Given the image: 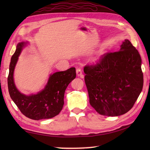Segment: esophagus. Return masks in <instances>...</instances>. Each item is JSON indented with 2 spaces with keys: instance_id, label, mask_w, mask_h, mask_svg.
Instances as JSON below:
<instances>
[{
  "instance_id": "obj_1",
  "label": "esophagus",
  "mask_w": 150,
  "mask_h": 150,
  "mask_svg": "<svg viewBox=\"0 0 150 150\" xmlns=\"http://www.w3.org/2000/svg\"><path fill=\"white\" fill-rule=\"evenodd\" d=\"M76 73H77V75L78 77H81V78L83 77V75H82V70L80 68H78L76 69Z\"/></svg>"
}]
</instances>
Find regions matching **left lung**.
Here are the masks:
<instances>
[{
  "label": "left lung",
  "instance_id": "8db88e82",
  "mask_svg": "<svg viewBox=\"0 0 150 150\" xmlns=\"http://www.w3.org/2000/svg\"><path fill=\"white\" fill-rule=\"evenodd\" d=\"M141 64L137 50L125 39L118 52L104 54L95 65L84 67L90 104L97 112L116 117L132 109L143 87Z\"/></svg>",
  "mask_w": 150,
  "mask_h": 150
}]
</instances>
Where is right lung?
Here are the masks:
<instances>
[{"instance_id":"right-lung-1","label":"right lung","mask_w":150,"mask_h":150,"mask_svg":"<svg viewBox=\"0 0 150 150\" xmlns=\"http://www.w3.org/2000/svg\"><path fill=\"white\" fill-rule=\"evenodd\" d=\"M28 44V41L18 43L11 59L8 77L9 93L26 117L37 120L51 119L59 115L62 109L66 89L76 77L75 68H71L64 71L51 74L45 87L37 94L27 95L21 93L15 86L13 74L18 57Z\"/></svg>"}]
</instances>
